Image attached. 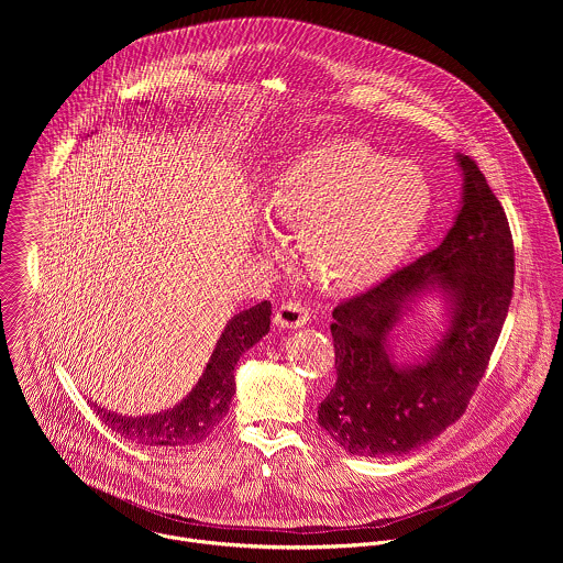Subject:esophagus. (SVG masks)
<instances>
[{"label": "esophagus", "mask_w": 563, "mask_h": 563, "mask_svg": "<svg viewBox=\"0 0 563 563\" xmlns=\"http://www.w3.org/2000/svg\"><path fill=\"white\" fill-rule=\"evenodd\" d=\"M310 322V310L297 301H284L275 312V324L286 329H299Z\"/></svg>", "instance_id": "obj_1"}]
</instances>
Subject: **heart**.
<instances>
[{"label": "heart", "instance_id": "obj_1", "mask_svg": "<svg viewBox=\"0 0 563 563\" xmlns=\"http://www.w3.org/2000/svg\"><path fill=\"white\" fill-rule=\"evenodd\" d=\"M433 206L427 177L364 141L327 139L286 162L266 217L299 228L303 262L327 290L357 292L393 275L422 236ZM264 244H275L268 230Z\"/></svg>", "mask_w": 563, "mask_h": 563}]
</instances>
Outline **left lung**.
<instances>
[{
  "instance_id": "left-lung-1",
  "label": "left lung",
  "mask_w": 563,
  "mask_h": 563,
  "mask_svg": "<svg viewBox=\"0 0 563 563\" xmlns=\"http://www.w3.org/2000/svg\"><path fill=\"white\" fill-rule=\"evenodd\" d=\"M455 162L462 201L444 241L331 312L338 379L319 424L351 455H402L438 438L466 411L500 335L514 288L509 223L475 161ZM427 296L443 301V329L407 361L396 329Z\"/></svg>"
}]
</instances>
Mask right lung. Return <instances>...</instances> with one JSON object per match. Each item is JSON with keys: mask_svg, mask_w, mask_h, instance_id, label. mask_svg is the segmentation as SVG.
I'll list each match as a JSON object with an SVG mask.
<instances>
[{"mask_svg": "<svg viewBox=\"0 0 563 563\" xmlns=\"http://www.w3.org/2000/svg\"><path fill=\"white\" fill-rule=\"evenodd\" d=\"M271 329V301H262L234 314L195 384V388L168 409L143 416H123L92 402L108 429L143 446H186L201 442L230 411L236 395L234 371L242 353L257 344Z\"/></svg>", "mask_w": 563, "mask_h": 563, "instance_id": "obj_1", "label": "right lung"}]
</instances>
